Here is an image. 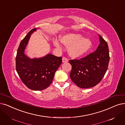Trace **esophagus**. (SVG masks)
Listing matches in <instances>:
<instances>
[{
  "label": "esophagus",
  "instance_id": "1",
  "mask_svg": "<svg viewBox=\"0 0 125 125\" xmlns=\"http://www.w3.org/2000/svg\"><path fill=\"white\" fill-rule=\"evenodd\" d=\"M68 61V60L65 58V57H63L62 58V62L63 63H67Z\"/></svg>",
  "mask_w": 125,
  "mask_h": 125
}]
</instances>
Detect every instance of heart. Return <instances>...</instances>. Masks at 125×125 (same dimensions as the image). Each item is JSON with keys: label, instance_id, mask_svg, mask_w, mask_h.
Masks as SVG:
<instances>
[{"label": "heart", "instance_id": "1", "mask_svg": "<svg viewBox=\"0 0 125 125\" xmlns=\"http://www.w3.org/2000/svg\"><path fill=\"white\" fill-rule=\"evenodd\" d=\"M60 41L66 46H69L68 52L73 58H78L85 55L92 47V42L88 39H85L82 35L77 34H68L60 38ZM56 47L60 48L61 45L58 40L53 41Z\"/></svg>", "mask_w": 125, "mask_h": 125}]
</instances>
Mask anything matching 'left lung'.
I'll return each instance as SVG.
<instances>
[{"instance_id": "left-lung-1", "label": "left lung", "mask_w": 125, "mask_h": 125, "mask_svg": "<svg viewBox=\"0 0 125 125\" xmlns=\"http://www.w3.org/2000/svg\"><path fill=\"white\" fill-rule=\"evenodd\" d=\"M100 44L96 50L80 60H71L70 77L81 88H88L99 84L105 74L109 62V48L106 41L99 35Z\"/></svg>"}]
</instances>
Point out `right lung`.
Returning <instances> with one entry per match:
<instances>
[{
	"label": "right lung",
	"mask_w": 125,
	"mask_h": 125,
	"mask_svg": "<svg viewBox=\"0 0 125 125\" xmlns=\"http://www.w3.org/2000/svg\"><path fill=\"white\" fill-rule=\"evenodd\" d=\"M37 29L30 31L21 41L16 57V68L27 87L32 90H42L52 83L56 72L62 64V57L48 53L41 58L31 59L25 55L30 38Z\"/></svg>",
	"instance_id": "1"
}]
</instances>
